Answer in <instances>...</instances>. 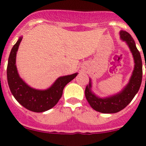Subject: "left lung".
<instances>
[{"label":"left lung","mask_w":146,"mask_h":146,"mask_svg":"<svg viewBox=\"0 0 146 146\" xmlns=\"http://www.w3.org/2000/svg\"><path fill=\"white\" fill-rule=\"evenodd\" d=\"M120 38L125 42L129 48L134 59V69L128 83L116 94L100 97L92 91V81L89 78V83L85 91L88 102L96 111L102 113H115L126 108L138 92L143 77V64L140 53L137 49L136 44L131 35L124 31H120Z\"/></svg>","instance_id":"left-lung-1"}]
</instances>
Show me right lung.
<instances>
[{
    "label": "right lung",
    "mask_w": 146,
    "mask_h": 146,
    "mask_svg": "<svg viewBox=\"0 0 146 146\" xmlns=\"http://www.w3.org/2000/svg\"><path fill=\"white\" fill-rule=\"evenodd\" d=\"M23 36L18 38L10 52L7 66V80L10 91L17 101L26 109L42 113L53 108L61 98L64 88L78 73L62 76L47 89H36L20 77L16 65V57Z\"/></svg>",
    "instance_id": "obj_1"
}]
</instances>
